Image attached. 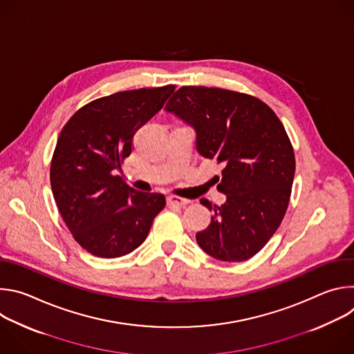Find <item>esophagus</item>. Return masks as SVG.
<instances>
[{
	"instance_id": "esophagus-1",
	"label": "esophagus",
	"mask_w": 354,
	"mask_h": 354,
	"mask_svg": "<svg viewBox=\"0 0 354 354\" xmlns=\"http://www.w3.org/2000/svg\"><path fill=\"white\" fill-rule=\"evenodd\" d=\"M167 201H168L169 206H178V207H182V206H186V205L190 203V200L182 198V197H178V196H168Z\"/></svg>"
}]
</instances>
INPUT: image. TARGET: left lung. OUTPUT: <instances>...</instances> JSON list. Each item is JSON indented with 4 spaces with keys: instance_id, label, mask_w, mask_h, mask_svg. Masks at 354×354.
<instances>
[{
    "instance_id": "left-lung-1",
    "label": "left lung",
    "mask_w": 354,
    "mask_h": 354,
    "mask_svg": "<svg viewBox=\"0 0 354 354\" xmlns=\"http://www.w3.org/2000/svg\"><path fill=\"white\" fill-rule=\"evenodd\" d=\"M168 112L196 129L197 151L223 164V206L200 203L214 213L196 234L198 246L223 262L255 257L280 227L288 207L295 157L287 131L269 105L248 93L207 86H180Z\"/></svg>"
}]
</instances>
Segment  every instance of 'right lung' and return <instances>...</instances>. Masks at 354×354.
I'll return each mask as SVG.
<instances>
[{"instance_id":"1","label":"right lung","mask_w":354,"mask_h":354,"mask_svg":"<svg viewBox=\"0 0 354 354\" xmlns=\"http://www.w3.org/2000/svg\"><path fill=\"white\" fill-rule=\"evenodd\" d=\"M175 85L122 91L80 108L62 129L50 185L74 239L97 258H120L147 238L165 196L130 187L115 171L136 131L160 112Z\"/></svg>"}]
</instances>
